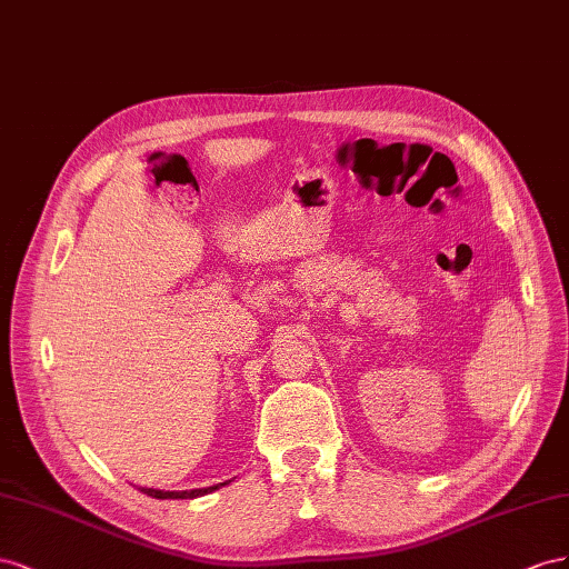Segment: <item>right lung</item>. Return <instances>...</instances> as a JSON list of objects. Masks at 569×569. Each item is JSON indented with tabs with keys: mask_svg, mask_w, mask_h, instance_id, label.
<instances>
[{
	"mask_svg": "<svg viewBox=\"0 0 569 569\" xmlns=\"http://www.w3.org/2000/svg\"><path fill=\"white\" fill-rule=\"evenodd\" d=\"M223 483H217V486H207V489H192V491H157V489H140L142 493H148L152 498H159V500H167V498H198V496H204V493H212L217 489H221Z\"/></svg>",
	"mask_w": 569,
	"mask_h": 569,
	"instance_id": "add662e5",
	"label": "right lung"
}]
</instances>
